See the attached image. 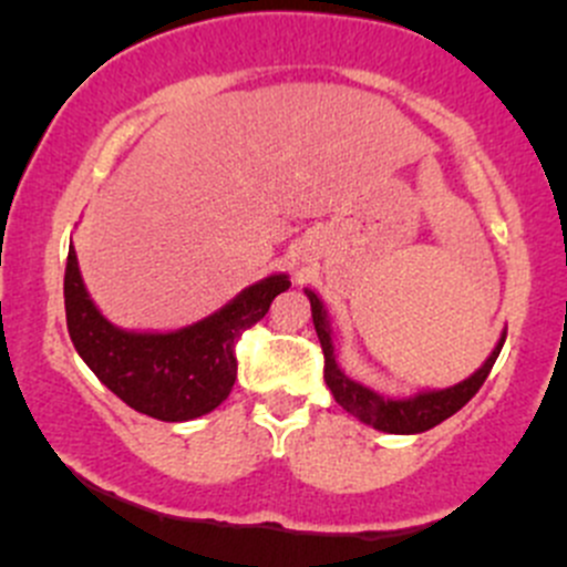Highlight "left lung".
<instances>
[{"mask_svg": "<svg viewBox=\"0 0 567 567\" xmlns=\"http://www.w3.org/2000/svg\"><path fill=\"white\" fill-rule=\"evenodd\" d=\"M307 299H310L312 307V323H316L320 348H323L326 368L323 379L326 386H329L331 394H334L337 403L348 411V414L357 416L364 425L375 427V431L384 433H400V436H411V433H422L436 427L439 422H444L447 416H453L455 411H461L468 400L477 394L483 381L488 379L491 368H494L496 357H499L502 346H505L507 331H502L499 342L494 346L491 357L468 375L461 384L447 386V390H422L411 398H384V394L373 392L370 386L359 384V381L348 379L340 370L334 359V342H331V323L329 316H326L323 301L318 299L316 290L305 288Z\"/></svg>", "mask_w": 567, "mask_h": 567, "instance_id": "1", "label": "left lung"}]
</instances>
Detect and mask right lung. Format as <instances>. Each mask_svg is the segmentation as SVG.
Returning a JSON list of instances; mask_svg holds the SVG:
<instances>
[{"label":"right lung","instance_id":"obj_1","mask_svg":"<svg viewBox=\"0 0 567 567\" xmlns=\"http://www.w3.org/2000/svg\"><path fill=\"white\" fill-rule=\"evenodd\" d=\"M290 288L288 274L249 285L214 316L175 331L120 329L84 288L76 249H68L65 318L73 348L101 384L140 414L186 422L214 411L236 384V342Z\"/></svg>","mask_w":567,"mask_h":567}]
</instances>
